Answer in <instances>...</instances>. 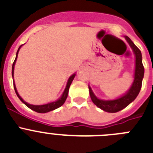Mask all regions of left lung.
<instances>
[{"label":"left lung","instance_id":"left-lung-1","mask_svg":"<svg viewBox=\"0 0 153 153\" xmlns=\"http://www.w3.org/2000/svg\"><path fill=\"white\" fill-rule=\"evenodd\" d=\"M126 42L130 45L135 55L134 79L130 89L120 97L114 100H102L97 98L94 94L91 88L88 86L89 93L93 103L103 111L108 113H116L123 110L136 99L142 87V82L144 76V67L142 62V54L140 49L128 36H125Z\"/></svg>","mask_w":153,"mask_h":153}]
</instances>
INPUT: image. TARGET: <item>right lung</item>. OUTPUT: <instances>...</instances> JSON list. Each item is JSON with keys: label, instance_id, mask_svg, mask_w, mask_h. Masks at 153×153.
<instances>
[{"label": "right lung", "instance_id": "obj_1", "mask_svg": "<svg viewBox=\"0 0 153 153\" xmlns=\"http://www.w3.org/2000/svg\"><path fill=\"white\" fill-rule=\"evenodd\" d=\"M22 46H23V45H21V46L19 47L18 50H17V52H16V58H15V60H14V62H13V65H12V77H13V72H14L15 63H16V59H17V56H18L19 50H20V49L21 48ZM75 75H76V74L75 73V74H73V75H71V76L69 77V78H68V82H67L66 87H65V88L64 91H63V93H62V94L61 97H60L57 100H56V101L48 103V104H42V105H33V104H28L27 102H26L25 100H23V99L21 97H20V94H19L18 92H17V90H16V85H15V83H14V80H13V88H14L15 92H16L17 97H19V99H20V100H21L22 102L25 104L26 106H27V107H28L30 109L33 110V111H36V112L41 113V114H44V113H47V112H49V111H53V110L57 109V108H59V107H61L62 105H63V104H64L65 101V100H66L67 97H68L69 87H70V85H71L72 81H73L74 78L75 77Z\"/></svg>", "mask_w": 153, "mask_h": 153}]
</instances>
